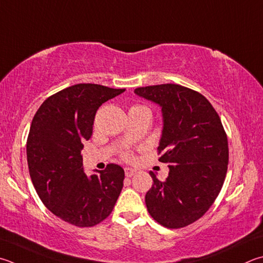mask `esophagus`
I'll return each mask as SVG.
<instances>
[{"mask_svg": "<svg viewBox=\"0 0 263 263\" xmlns=\"http://www.w3.org/2000/svg\"><path fill=\"white\" fill-rule=\"evenodd\" d=\"M124 171H125V176L126 177H132L133 175H136V169H132V168H125L124 169Z\"/></svg>", "mask_w": 263, "mask_h": 263, "instance_id": "esophagus-1", "label": "esophagus"}]
</instances>
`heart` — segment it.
<instances>
[{
    "label": "heart",
    "instance_id": "1",
    "mask_svg": "<svg viewBox=\"0 0 263 263\" xmlns=\"http://www.w3.org/2000/svg\"><path fill=\"white\" fill-rule=\"evenodd\" d=\"M132 108H146V107H142V106H135V107H132ZM122 157L124 160H131V154H130V152H127V151H124V152H122Z\"/></svg>",
    "mask_w": 263,
    "mask_h": 263
}]
</instances>
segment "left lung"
I'll return each mask as SVG.
<instances>
[{"instance_id":"8db88e82","label":"left lung","mask_w":263,"mask_h":263,"mask_svg":"<svg viewBox=\"0 0 263 263\" xmlns=\"http://www.w3.org/2000/svg\"><path fill=\"white\" fill-rule=\"evenodd\" d=\"M135 93L162 108L157 152L159 161L169 164L164 181L149 173L147 211L165 228L190 226L211 208L226 179L229 147L221 118L202 94L177 84L146 86Z\"/></svg>"}]
</instances>
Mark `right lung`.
I'll return each mask as SVG.
<instances>
[{"label":"right lung","mask_w":263,"mask_h":263,"mask_svg":"<svg viewBox=\"0 0 263 263\" xmlns=\"http://www.w3.org/2000/svg\"><path fill=\"white\" fill-rule=\"evenodd\" d=\"M124 90L97 84L70 86L47 98L33 117L26 142L33 186L45 206L72 226L102 222L121 194L122 166L110 163L87 176L80 152L92 137L99 107Z\"/></svg>","instance_id":"add662e5"}]
</instances>
